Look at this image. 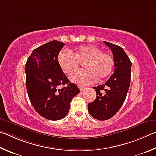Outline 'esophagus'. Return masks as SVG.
<instances>
[{"label": "esophagus", "mask_w": 156, "mask_h": 156, "mask_svg": "<svg viewBox=\"0 0 156 156\" xmlns=\"http://www.w3.org/2000/svg\"><path fill=\"white\" fill-rule=\"evenodd\" d=\"M78 88H79V89H80V90L82 91V90H83L85 89L87 87H84V86H82V85H78Z\"/></svg>", "instance_id": "obj_1"}]
</instances>
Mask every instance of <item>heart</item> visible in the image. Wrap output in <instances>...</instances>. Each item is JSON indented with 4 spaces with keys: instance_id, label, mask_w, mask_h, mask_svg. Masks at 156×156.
Instances as JSON below:
<instances>
[{
    "instance_id": "1",
    "label": "heart",
    "mask_w": 156,
    "mask_h": 156,
    "mask_svg": "<svg viewBox=\"0 0 156 156\" xmlns=\"http://www.w3.org/2000/svg\"><path fill=\"white\" fill-rule=\"evenodd\" d=\"M84 63L85 69L78 71L70 76V80L82 85L94 83L98 78L101 81L106 78L114 67V59L108 53L102 52L100 48L91 45H83L73 53L69 50H61L58 62L61 69L71 73L78 68L80 63Z\"/></svg>"
}]
</instances>
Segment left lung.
Instances as JSON below:
<instances>
[{"label":"left lung","instance_id":"obj_1","mask_svg":"<svg viewBox=\"0 0 156 156\" xmlns=\"http://www.w3.org/2000/svg\"><path fill=\"white\" fill-rule=\"evenodd\" d=\"M104 42L112 52L115 71L105 84L93 87L97 97L88 104L90 116L100 121L112 117L122 106L129 87L132 67L131 61L122 48Z\"/></svg>","mask_w":156,"mask_h":156}]
</instances>
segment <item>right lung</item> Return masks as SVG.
<instances>
[{
    "mask_svg": "<svg viewBox=\"0 0 156 156\" xmlns=\"http://www.w3.org/2000/svg\"><path fill=\"white\" fill-rule=\"evenodd\" d=\"M65 44L54 40L37 48L26 63V85L30 103L38 114L56 121L68 113L72 98L80 93L70 83L58 62ZM60 85H66L59 89Z\"/></svg>",
    "mask_w": 156,
    "mask_h": 156,
    "instance_id": "add662e5",
    "label": "right lung"
}]
</instances>
